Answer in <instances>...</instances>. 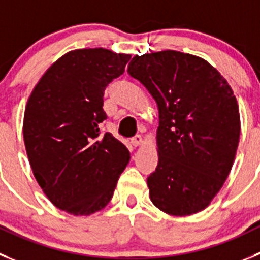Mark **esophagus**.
<instances>
[{
	"instance_id": "esophagus-1",
	"label": "esophagus",
	"mask_w": 260,
	"mask_h": 260,
	"mask_svg": "<svg viewBox=\"0 0 260 260\" xmlns=\"http://www.w3.org/2000/svg\"><path fill=\"white\" fill-rule=\"evenodd\" d=\"M131 144H132L135 147L141 146V145L144 144V140H142L141 136H135V137L131 138Z\"/></svg>"
}]
</instances>
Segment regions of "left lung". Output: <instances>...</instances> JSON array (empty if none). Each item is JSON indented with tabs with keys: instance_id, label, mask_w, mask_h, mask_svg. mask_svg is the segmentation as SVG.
I'll use <instances>...</instances> for the list:
<instances>
[{
	"instance_id": "8db88e82",
	"label": "left lung",
	"mask_w": 260,
	"mask_h": 260,
	"mask_svg": "<svg viewBox=\"0 0 260 260\" xmlns=\"http://www.w3.org/2000/svg\"><path fill=\"white\" fill-rule=\"evenodd\" d=\"M128 73L159 108V163L147 177L152 204L179 217L205 209L229 177L239 146L231 87L209 62L173 50L133 57Z\"/></svg>"
}]
</instances>
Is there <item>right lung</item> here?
<instances>
[{
    "mask_svg": "<svg viewBox=\"0 0 260 260\" xmlns=\"http://www.w3.org/2000/svg\"><path fill=\"white\" fill-rule=\"evenodd\" d=\"M131 55L83 48L53 62L35 87L23 135L31 171L51 203L74 215L108 205L129 151L101 131L104 91L124 73Z\"/></svg>",
    "mask_w": 260,
    "mask_h": 260,
    "instance_id": "obj_1",
    "label": "right lung"
}]
</instances>
